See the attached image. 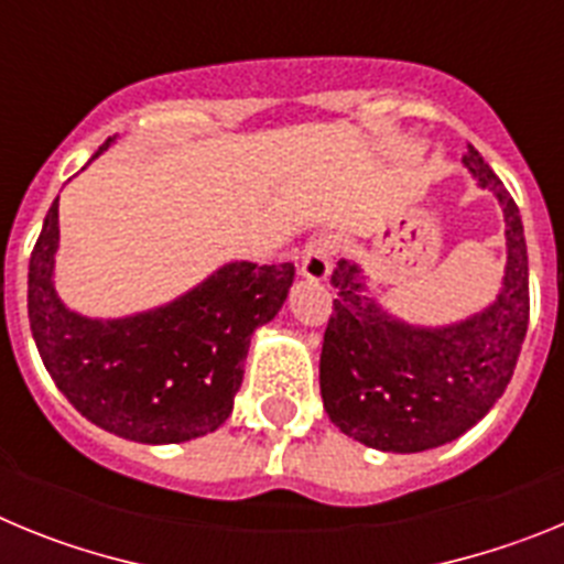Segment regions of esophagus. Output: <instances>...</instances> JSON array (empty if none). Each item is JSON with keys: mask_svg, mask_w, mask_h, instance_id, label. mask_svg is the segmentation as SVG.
<instances>
[{"mask_svg": "<svg viewBox=\"0 0 564 564\" xmlns=\"http://www.w3.org/2000/svg\"><path fill=\"white\" fill-rule=\"evenodd\" d=\"M302 276L307 282H325L330 276V242L327 239H313L302 251Z\"/></svg>", "mask_w": 564, "mask_h": 564, "instance_id": "1", "label": "esophagus"}]
</instances>
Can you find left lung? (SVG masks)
<instances>
[{"instance_id": "8db88e82", "label": "left lung", "mask_w": 564, "mask_h": 564, "mask_svg": "<svg viewBox=\"0 0 564 564\" xmlns=\"http://www.w3.org/2000/svg\"><path fill=\"white\" fill-rule=\"evenodd\" d=\"M463 166L500 203L506 271L482 311L449 325H415L372 296L356 259L333 271L318 387L344 435L378 452L415 455L468 432L500 401L528 330V251L520 208L475 147Z\"/></svg>"}]
</instances>
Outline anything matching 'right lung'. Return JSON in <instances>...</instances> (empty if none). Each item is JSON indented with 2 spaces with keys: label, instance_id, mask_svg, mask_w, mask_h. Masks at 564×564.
Returning a JSON list of instances; mask_svg holds the SVG:
<instances>
[{
  "label": "right lung",
  "instance_id": "right-lung-1",
  "mask_svg": "<svg viewBox=\"0 0 564 564\" xmlns=\"http://www.w3.org/2000/svg\"><path fill=\"white\" fill-rule=\"evenodd\" d=\"M109 138L96 154L112 147ZM58 197L30 257L28 316L50 378L89 423L123 441L166 446L220 430L248 347L293 285L296 268L234 259L172 302L129 316H84L56 291Z\"/></svg>",
  "mask_w": 564,
  "mask_h": 564
}]
</instances>
